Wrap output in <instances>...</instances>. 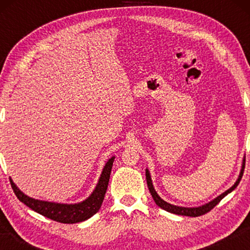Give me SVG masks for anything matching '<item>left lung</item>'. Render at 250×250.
Here are the masks:
<instances>
[{
	"label": "left lung",
	"mask_w": 250,
	"mask_h": 250,
	"mask_svg": "<svg viewBox=\"0 0 250 250\" xmlns=\"http://www.w3.org/2000/svg\"><path fill=\"white\" fill-rule=\"evenodd\" d=\"M244 170H245V156L243 159V163H242V168H240V172H239V175H238V179L234 183V185L231 186L225 191L224 193H222L221 195H218L217 197H215L214 200H211L210 202L206 203L204 205H201V206H197V207H183V206H176V205H173L170 204V203L166 202L164 200H162L159 196V194L156 193V191L154 189V186L153 183H152V179H151V174L149 170H146V183H147V188H149V191L151 193L152 197H153V200L155 202V204L158 205L161 208L168 211V213H172V214H176V215H182V216H191V217H197V216H201V215H204L206 214L207 211H209L211 208H214L215 206H216L219 202H221L224 197H225L227 194H229L230 192L234 191V189L237 188V185L239 184L240 180H242L243 174H244Z\"/></svg>",
	"instance_id": "left-lung-1"
}]
</instances>
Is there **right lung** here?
<instances>
[{"instance_id":"add662e5","label":"right lung","mask_w":250,"mask_h":250,"mask_svg":"<svg viewBox=\"0 0 250 250\" xmlns=\"http://www.w3.org/2000/svg\"><path fill=\"white\" fill-rule=\"evenodd\" d=\"M113 161H115V156L110 158L107 161V163L104 164L103 172H101L98 180V183H97L95 189L92 191L90 195L84 201L75 203V204H62V203L35 200V198L29 197L26 194H24L21 191L11 177L10 182L16 197L21 202L24 203L25 205L28 206L29 208L35 210L36 213L62 224L80 223L94 216L97 211L100 209L105 192H107L108 188L110 173H111Z\"/></svg>"}]
</instances>
